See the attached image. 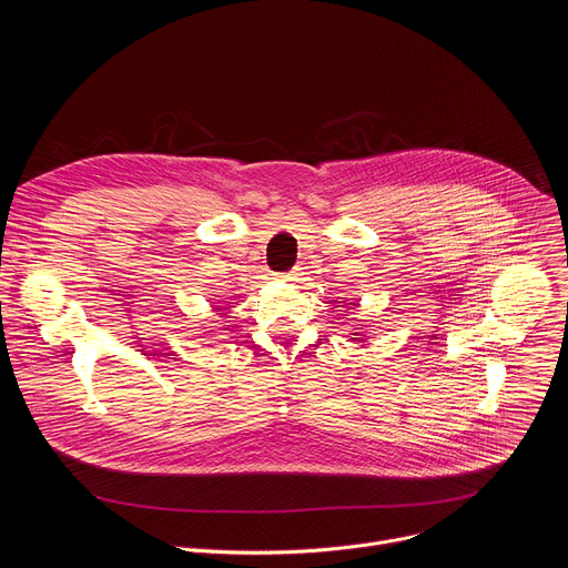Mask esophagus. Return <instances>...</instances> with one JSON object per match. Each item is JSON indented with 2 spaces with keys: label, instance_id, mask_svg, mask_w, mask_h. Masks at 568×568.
I'll use <instances>...</instances> for the list:
<instances>
[{
  "label": "esophagus",
  "instance_id": "obj_1",
  "mask_svg": "<svg viewBox=\"0 0 568 568\" xmlns=\"http://www.w3.org/2000/svg\"><path fill=\"white\" fill-rule=\"evenodd\" d=\"M283 278H294V274H285V276H283Z\"/></svg>",
  "mask_w": 568,
  "mask_h": 568
}]
</instances>
